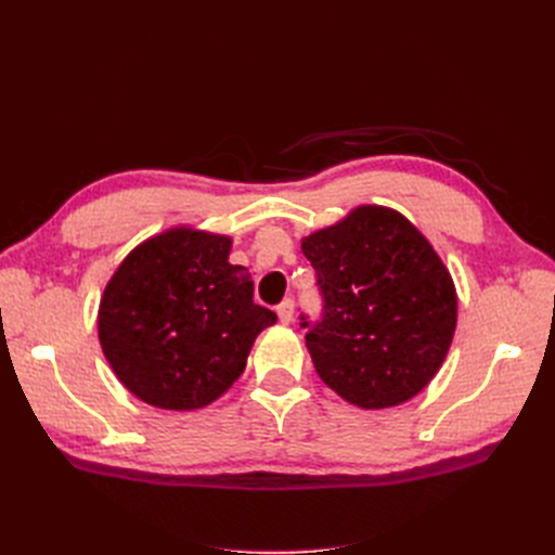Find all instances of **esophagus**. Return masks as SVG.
<instances>
[{"label": "esophagus", "instance_id": "esophagus-1", "mask_svg": "<svg viewBox=\"0 0 555 555\" xmlns=\"http://www.w3.org/2000/svg\"><path fill=\"white\" fill-rule=\"evenodd\" d=\"M278 317L282 324H292L294 322V300L292 298H284L282 304L278 306Z\"/></svg>", "mask_w": 555, "mask_h": 555}]
</instances>
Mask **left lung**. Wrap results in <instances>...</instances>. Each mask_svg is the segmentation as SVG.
Instances as JSON below:
<instances>
[{
  "label": "left lung",
  "instance_id": "obj_1",
  "mask_svg": "<svg viewBox=\"0 0 555 555\" xmlns=\"http://www.w3.org/2000/svg\"><path fill=\"white\" fill-rule=\"evenodd\" d=\"M324 314L306 347L322 382L363 410L408 402L438 375L456 331L447 266L408 217L359 206L300 241Z\"/></svg>",
  "mask_w": 555,
  "mask_h": 555
}]
</instances>
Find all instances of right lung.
I'll return each mask as SVG.
<instances>
[{"label":"right lung","mask_w":555,"mask_h":555,"mask_svg":"<svg viewBox=\"0 0 555 555\" xmlns=\"http://www.w3.org/2000/svg\"><path fill=\"white\" fill-rule=\"evenodd\" d=\"M231 238L176 227L133 247L99 304V343L113 373L159 410H198L241 377L275 312L257 306Z\"/></svg>","instance_id":"add662e5"}]
</instances>
